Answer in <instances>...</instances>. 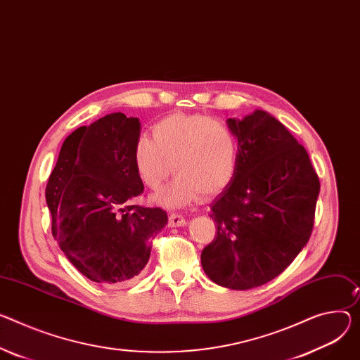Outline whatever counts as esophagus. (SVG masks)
I'll use <instances>...</instances> for the list:
<instances>
[{"mask_svg":"<svg viewBox=\"0 0 360 360\" xmlns=\"http://www.w3.org/2000/svg\"><path fill=\"white\" fill-rule=\"evenodd\" d=\"M186 224V219L181 214H171L169 215V226H184Z\"/></svg>","mask_w":360,"mask_h":360,"instance_id":"1","label":"esophagus"}]
</instances>
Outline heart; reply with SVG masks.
I'll return each instance as SVG.
<instances>
[{
  "mask_svg": "<svg viewBox=\"0 0 360 360\" xmlns=\"http://www.w3.org/2000/svg\"><path fill=\"white\" fill-rule=\"evenodd\" d=\"M240 158L238 138L222 120L207 115H172L153 127V139L138 138L134 148L135 168L142 182L158 189L172 171L175 179L155 201L178 208L214 195L231 184Z\"/></svg>",
  "mask_w": 360,
  "mask_h": 360,
  "instance_id": "b5f03b06",
  "label": "heart"
}]
</instances>
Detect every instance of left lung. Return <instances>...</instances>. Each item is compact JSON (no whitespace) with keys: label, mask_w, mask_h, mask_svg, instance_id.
I'll use <instances>...</instances> for the list:
<instances>
[{"label":"left lung","mask_w":360,"mask_h":360,"mask_svg":"<svg viewBox=\"0 0 360 360\" xmlns=\"http://www.w3.org/2000/svg\"><path fill=\"white\" fill-rule=\"evenodd\" d=\"M226 124L238 138V168L211 204L217 236L201 264L214 283L248 290L276 278L304 248L320 182L306 149L270 113Z\"/></svg>","instance_id":"obj_1"}]
</instances>
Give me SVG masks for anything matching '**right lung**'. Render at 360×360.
<instances>
[{"label":"right lung","mask_w":360,"mask_h":360,"mask_svg":"<svg viewBox=\"0 0 360 360\" xmlns=\"http://www.w3.org/2000/svg\"><path fill=\"white\" fill-rule=\"evenodd\" d=\"M139 136V119L120 112L76 129L46 186L53 237L94 283L135 278L149 261L150 238L168 224L162 208L130 205L143 192L134 162Z\"/></svg>","instance_id":"obj_1"}]
</instances>
